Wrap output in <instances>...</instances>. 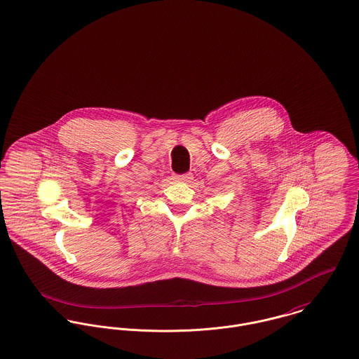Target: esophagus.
<instances>
[{"mask_svg": "<svg viewBox=\"0 0 359 359\" xmlns=\"http://www.w3.org/2000/svg\"><path fill=\"white\" fill-rule=\"evenodd\" d=\"M175 179L177 182H183V183H187L190 180H193V173H184V175H176Z\"/></svg>", "mask_w": 359, "mask_h": 359, "instance_id": "34e87169", "label": "esophagus"}]
</instances>
